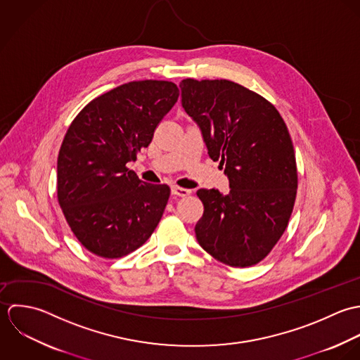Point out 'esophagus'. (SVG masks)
<instances>
[{"label":"esophagus","mask_w":360,"mask_h":360,"mask_svg":"<svg viewBox=\"0 0 360 360\" xmlns=\"http://www.w3.org/2000/svg\"><path fill=\"white\" fill-rule=\"evenodd\" d=\"M171 193L175 195V196L185 198V196H189V195H191V191H189V189H185V188H181V186H176V185H172V186H171Z\"/></svg>","instance_id":"34e87169"}]
</instances>
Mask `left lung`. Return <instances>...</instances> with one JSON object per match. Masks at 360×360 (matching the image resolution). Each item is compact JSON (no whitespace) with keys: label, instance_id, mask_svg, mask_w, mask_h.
<instances>
[{"label":"left lung","instance_id":"1","mask_svg":"<svg viewBox=\"0 0 360 360\" xmlns=\"http://www.w3.org/2000/svg\"><path fill=\"white\" fill-rule=\"evenodd\" d=\"M182 107L198 124L212 160L225 165L229 193L199 189V245L231 267H250L276 246L292 214L297 171L293 144L277 108L226 79L179 83Z\"/></svg>","mask_w":360,"mask_h":360}]
</instances>
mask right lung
I'll return each mask as SVG.
<instances>
[{
	"label": "right lung",
	"mask_w": 360,
	"mask_h": 360,
	"mask_svg": "<svg viewBox=\"0 0 360 360\" xmlns=\"http://www.w3.org/2000/svg\"><path fill=\"white\" fill-rule=\"evenodd\" d=\"M178 96L172 82H129L91 100L70 125L57 161L58 203L96 256H127L158 225L169 186L146 184L127 164L150 144Z\"/></svg>",
	"instance_id": "1"
}]
</instances>
